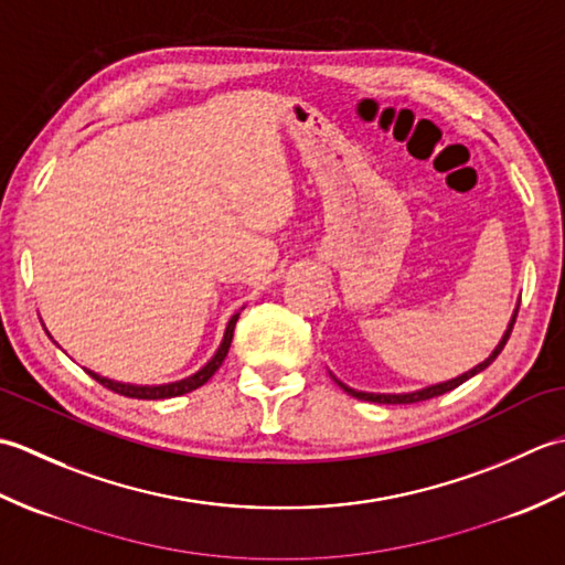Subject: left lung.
I'll return each instance as SVG.
<instances>
[{
	"label": "left lung",
	"mask_w": 565,
	"mask_h": 565,
	"mask_svg": "<svg viewBox=\"0 0 565 565\" xmlns=\"http://www.w3.org/2000/svg\"><path fill=\"white\" fill-rule=\"evenodd\" d=\"M518 310H520V306L514 308L510 326H508L505 334H502V340H500V344H498L495 350H493V354H490L483 364L473 366L471 371H466V374L456 376V379H451V381H444V383H437V386H427V388H423V391H413V393H364V391H354V388H350V386H344V383H342V381H338V379H334V381H338V386H342L347 393L354 395V398H359V401H369V403H383V405H407V403H423V401H429V398H437V395L447 393V391H454L456 386H461L463 381H468L471 376H476L478 371H483V369H488L490 364L495 362L498 354L502 352V347H505V344H508V340H510V332H512V328H514V320H518Z\"/></svg>",
	"instance_id": "8db88e82"
}]
</instances>
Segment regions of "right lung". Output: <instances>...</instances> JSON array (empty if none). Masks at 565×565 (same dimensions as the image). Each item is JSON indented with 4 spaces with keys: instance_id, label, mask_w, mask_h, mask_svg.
Listing matches in <instances>:
<instances>
[{
    "instance_id": "add662e5",
    "label": "right lung",
    "mask_w": 565,
    "mask_h": 565,
    "mask_svg": "<svg viewBox=\"0 0 565 565\" xmlns=\"http://www.w3.org/2000/svg\"><path fill=\"white\" fill-rule=\"evenodd\" d=\"M237 318H239V313H235L231 318V322H227L225 334H223V342L218 347V352H215V356L211 359L206 366H203L201 371H196V374L189 376V379L174 381V383H164V386H130V383H118V381H111V379H104L99 374H94V371H89V369H87V374L94 381H99L104 388H109V391H114L118 395H126V398H138V401H162V398H174V395L191 393V391H196L199 386H203V383H206L215 374V371L221 369L223 359L227 356V350H231L233 330H235Z\"/></svg>"
}]
</instances>
